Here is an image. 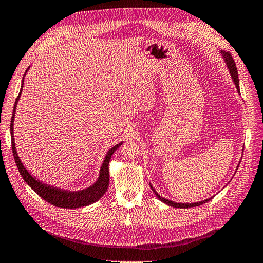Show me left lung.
<instances>
[{
	"label": "left lung",
	"mask_w": 263,
	"mask_h": 263,
	"mask_svg": "<svg viewBox=\"0 0 263 263\" xmlns=\"http://www.w3.org/2000/svg\"><path fill=\"white\" fill-rule=\"evenodd\" d=\"M221 55H222V58H223V61H224V63H226L227 67H228V69H229L230 75H231V79H232V81H233V84L236 85V88H237V90H238V93H240L239 79H238V70H237V67H236V63H235V61H233L232 56H231V54H230L229 52L226 53V52H222V51H221ZM238 167H239V166H238ZM238 167H237V169H238ZM149 184H151V183H149ZM151 187H152V190L154 191V194L156 195V197H157L160 201H162L164 203L170 205V207H174V208H191V207H198V205H200V204H202V203H204V202H207L208 200H210L211 198H212V197H211V198H209V199H205V200H202V201H198V202H193V203L175 202V201H172V200H168V199H166V198H164V197H161L160 195H158V193L154 189V187L152 186V184H151Z\"/></svg>",
	"instance_id": "1"
}]
</instances>
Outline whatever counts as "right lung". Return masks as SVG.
<instances>
[{
	"instance_id": "obj_1",
	"label": "right lung",
	"mask_w": 263,
	"mask_h": 263,
	"mask_svg": "<svg viewBox=\"0 0 263 263\" xmlns=\"http://www.w3.org/2000/svg\"><path fill=\"white\" fill-rule=\"evenodd\" d=\"M28 68L26 69V72ZM25 72V73H26ZM25 76V74H24ZM24 76L22 80V86H21L20 94L16 98L15 104H14V108H13V114H12V119H11V139H12V151H13V156L14 159H15L16 166L18 168V172L21 176L23 177L24 181L30 186L35 193H36L41 198L51 204L55 205V207H61V208H66V209H76V208H81V207H86V205H89L91 203L96 202L97 200L101 199V198L104 196V194L107 191L108 189V184H109V161L112 154L116 152V149L122 145L123 143H118L114 147H111L109 151L106 154L104 161L102 164L101 169H99V175L96 182H94L91 186L88 188H85L83 190H77V191H68V190H64L56 188L53 186H48L46 183H43L42 181L37 180L36 178L31 175L30 172H27L26 168L23 166L22 161H21L17 152H16V147H15V140H14V117H15V110H16V106L18 103V99L21 97V93H22L23 89V84H24Z\"/></svg>"
}]
</instances>
